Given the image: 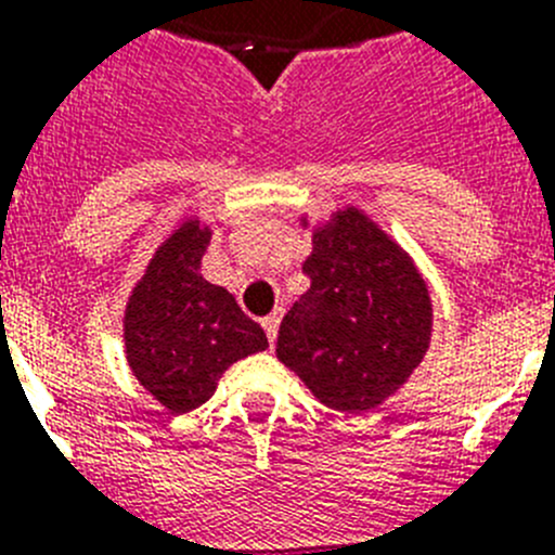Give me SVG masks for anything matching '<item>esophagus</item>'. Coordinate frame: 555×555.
I'll use <instances>...</instances> for the list:
<instances>
[{
	"instance_id": "34e87169",
	"label": "esophagus",
	"mask_w": 555,
	"mask_h": 555,
	"mask_svg": "<svg viewBox=\"0 0 555 555\" xmlns=\"http://www.w3.org/2000/svg\"><path fill=\"white\" fill-rule=\"evenodd\" d=\"M263 331H267V338L269 345H274V338H278V325H281V313H269V317H263Z\"/></svg>"
}]
</instances>
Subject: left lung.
<instances>
[{
	"mask_svg": "<svg viewBox=\"0 0 555 555\" xmlns=\"http://www.w3.org/2000/svg\"><path fill=\"white\" fill-rule=\"evenodd\" d=\"M311 288L283 317L278 358L320 403L377 409L420 366L434 308L409 253L358 208L313 230Z\"/></svg>",
	"mask_w": 555,
	"mask_h": 555,
	"instance_id": "8db88e82",
	"label": "left lung"
}]
</instances>
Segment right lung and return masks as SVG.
Segmentation results:
<instances>
[{
    "label": "right lung",
    "instance_id": "add662e5",
    "mask_svg": "<svg viewBox=\"0 0 555 555\" xmlns=\"http://www.w3.org/2000/svg\"><path fill=\"white\" fill-rule=\"evenodd\" d=\"M210 230L185 219L155 249L125 311L127 364L171 414L197 409L230 364L267 350V333L233 294L199 274Z\"/></svg>",
    "mask_w": 555,
    "mask_h": 555
}]
</instances>
